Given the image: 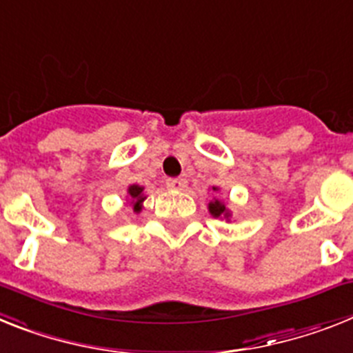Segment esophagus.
Wrapping results in <instances>:
<instances>
[{"mask_svg":"<svg viewBox=\"0 0 353 353\" xmlns=\"http://www.w3.org/2000/svg\"><path fill=\"white\" fill-rule=\"evenodd\" d=\"M167 186L170 190H185L186 188V179H183V177H168Z\"/></svg>","mask_w":353,"mask_h":353,"instance_id":"esophagus-1","label":"esophagus"}]
</instances>
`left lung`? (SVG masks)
Listing matches in <instances>:
<instances>
[{
	"mask_svg": "<svg viewBox=\"0 0 353 353\" xmlns=\"http://www.w3.org/2000/svg\"><path fill=\"white\" fill-rule=\"evenodd\" d=\"M213 190H216V188H213ZM210 213L213 214V216H216V219H219V216H229L228 210H225V204L220 201L210 202Z\"/></svg>",
	"mask_w": 353,
	"mask_h": 353,
	"instance_id": "left-lung-1",
	"label": "left lung"
}]
</instances>
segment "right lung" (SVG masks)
Instances as JSON below:
<instances>
[{
    "instance_id": "obj_1",
    "label": "right lung",
    "mask_w": 353,
    "mask_h": 353,
    "mask_svg": "<svg viewBox=\"0 0 353 353\" xmlns=\"http://www.w3.org/2000/svg\"><path fill=\"white\" fill-rule=\"evenodd\" d=\"M142 186H139V185H133V186H130V190H128V194H130V197L133 199V204H134V211H140L142 210V206H140V204H142V201L145 197H143L142 195Z\"/></svg>"
}]
</instances>
